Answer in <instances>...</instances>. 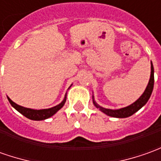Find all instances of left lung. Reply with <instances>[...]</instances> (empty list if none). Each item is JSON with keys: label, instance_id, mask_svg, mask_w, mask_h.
Listing matches in <instances>:
<instances>
[{"label": "left lung", "instance_id": "left-lung-1", "mask_svg": "<svg viewBox=\"0 0 161 161\" xmlns=\"http://www.w3.org/2000/svg\"><path fill=\"white\" fill-rule=\"evenodd\" d=\"M153 85H154V69L153 63L151 62V76H150V80L148 85L145 88L144 93L141 95V97L135 101L133 104H131L130 106H128L126 108H120V109H116V110H112V109H108V108H104L102 107L99 106L98 104L94 101V98L92 96V100H93V104L97 108H99L101 112L106 114L108 116L115 118H126L132 115L133 114L137 112L142 107H144L145 104L147 103L148 99L151 97V94L153 92Z\"/></svg>", "mask_w": 161, "mask_h": 161}]
</instances>
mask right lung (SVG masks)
<instances>
[{
    "label": "right lung",
    "mask_w": 161,
    "mask_h": 161,
    "mask_svg": "<svg viewBox=\"0 0 161 161\" xmlns=\"http://www.w3.org/2000/svg\"><path fill=\"white\" fill-rule=\"evenodd\" d=\"M8 99L9 103L11 104L12 107L15 109H16L23 115H25V117H27L28 119H31V120H34V121H41V120H46L47 118L53 116L55 113L59 111L64 106L65 101H66V95L64 97V99L57 106H55L53 108H47V109H40V110L24 108V107H21L19 105L15 103V102H13L8 97Z\"/></svg>",
    "instance_id": "obj_1"
}]
</instances>
